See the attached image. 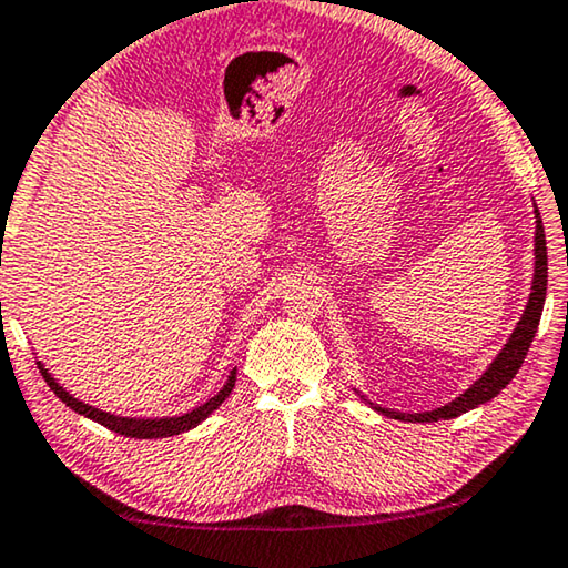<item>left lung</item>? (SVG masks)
I'll return each instance as SVG.
<instances>
[{"instance_id":"left-lung-1","label":"left lung","mask_w":568,"mask_h":568,"mask_svg":"<svg viewBox=\"0 0 568 568\" xmlns=\"http://www.w3.org/2000/svg\"><path fill=\"white\" fill-rule=\"evenodd\" d=\"M546 284H548V256H546V233H544V221H540V213L536 207V268H534V286H530V296L526 310H523V317L518 320L516 329L508 337V343L503 345V351L497 353L495 361L490 363L479 378L469 386L465 394H459L452 404L434 408V412H422V414H404V412H394V408H383L375 406V412H381L388 418H398V422H412V424H432L439 422V418H455L467 414L469 408H477L479 404H487V400L495 398L500 390L508 386V383L516 378V373L520 371L523 357H526L530 343H534L538 322H540V312H544V302H546ZM365 400V396H361Z\"/></svg>"}]
</instances>
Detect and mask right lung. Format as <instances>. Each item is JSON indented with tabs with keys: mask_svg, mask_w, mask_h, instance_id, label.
I'll use <instances>...</instances> for the list:
<instances>
[{
	"mask_svg": "<svg viewBox=\"0 0 568 568\" xmlns=\"http://www.w3.org/2000/svg\"><path fill=\"white\" fill-rule=\"evenodd\" d=\"M38 368H40L42 378H45L52 394L63 400L65 406H71L75 414H81L85 418H93V422L106 426V429L116 432V434H124V436H132V439H164V436H174V434L195 429L200 422H205V418L211 416L215 408L231 396V390L235 386V371H231L229 381H225V386L217 390L213 398H207L203 406L193 408V412H187L182 416H164V418H132V416L106 414V412H101V408H93L89 404H83V400H78L73 394H68L63 386H58V381L48 373L45 365L38 363Z\"/></svg>",
	"mask_w": 568,
	"mask_h": 568,
	"instance_id": "obj_1",
	"label": "right lung"
}]
</instances>
